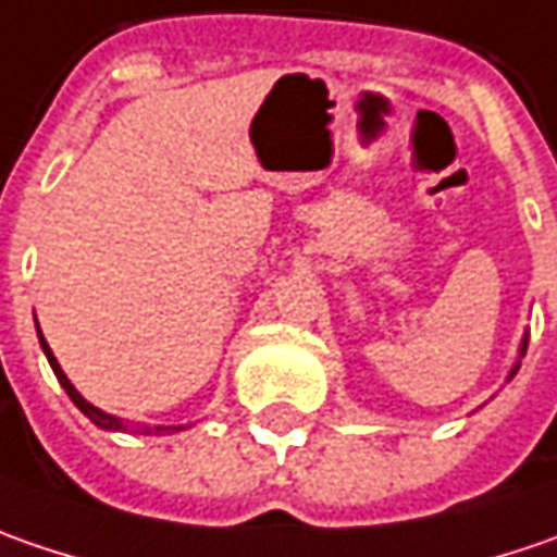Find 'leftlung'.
Returning <instances> with one entry per match:
<instances>
[{
    "mask_svg": "<svg viewBox=\"0 0 557 557\" xmlns=\"http://www.w3.org/2000/svg\"><path fill=\"white\" fill-rule=\"evenodd\" d=\"M523 351H527V336H523V343H520V355H523ZM518 374V368H515V371H511V376Z\"/></svg>",
    "mask_w": 557,
    "mask_h": 557,
    "instance_id": "obj_1",
    "label": "left lung"
}]
</instances>
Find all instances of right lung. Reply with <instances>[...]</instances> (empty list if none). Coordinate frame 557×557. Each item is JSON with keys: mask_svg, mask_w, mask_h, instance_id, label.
Returning a JSON list of instances; mask_svg holds the SVG:
<instances>
[{"mask_svg": "<svg viewBox=\"0 0 557 557\" xmlns=\"http://www.w3.org/2000/svg\"><path fill=\"white\" fill-rule=\"evenodd\" d=\"M37 333H39V326H37ZM39 346H42V351H46V358H49L52 371H55V376H59V383H61V386H64V393L71 396V401H74V405H77V408L84 411L89 421L96 423V426H102V430H127V423L117 421L114 414H106V411H102V408H96V405H89V401H86L84 396L77 393V389H74V383H71V380L64 376V371H61V364H59V361H55V355H52V349H49V343L42 339V333H39ZM156 430H177V426H156ZM146 433H152V430L146 426Z\"/></svg>", "mask_w": 557, "mask_h": 557, "instance_id": "right-lung-1", "label": "right lung"}]
</instances>
